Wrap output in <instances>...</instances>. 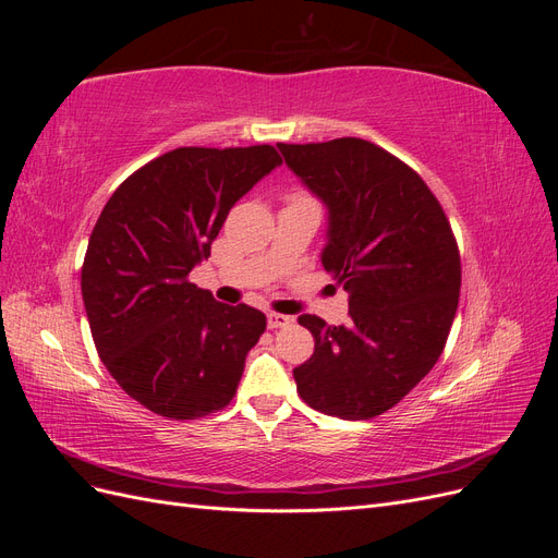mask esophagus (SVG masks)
I'll list each match as a JSON object with an SVG mask.
<instances>
[{
    "instance_id": "esophagus-1",
    "label": "esophagus",
    "mask_w": 558,
    "mask_h": 558,
    "mask_svg": "<svg viewBox=\"0 0 558 558\" xmlns=\"http://www.w3.org/2000/svg\"><path fill=\"white\" fill-rule=\"evenodd\" d=\"M293 324V316H286V314H275V312H269L267 314V328H286V326H291Z\"/></svg>"
}]
</instances>
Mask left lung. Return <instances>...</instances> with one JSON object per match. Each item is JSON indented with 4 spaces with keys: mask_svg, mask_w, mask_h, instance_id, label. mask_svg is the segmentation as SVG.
Here are the masks:
<instances>
[{
    "mask_svg": "<svg viewBox=\"0 0 558 558\" xmlns=\"http://www.w3.org/2000/svg\"><path fill=\"white\" fill-rule=\"evenodd\" d=\"M328 209L320 263L349 291L347 326L302 314L312 359L293 369L310 408L361 421L384 414L445 349L461 293L451 226L412 167L356 137L277 144Z\"/></svg>",
    "mask_w": 558,
    "mask_h": 558,
    "instance_id": "obj_1",
    "label": "left lung"
}]
</instances>
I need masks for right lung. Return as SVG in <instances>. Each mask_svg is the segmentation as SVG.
Here are the masks:
<instances>
[{
  "label": "right lung",
  "mask_w": 558,
  "mask_h": 558,
  "mask_svg": "<svg viewBox=\"0 0 558 558\" xmlns=\"http://www.w3.org/2000/svg\"><path fill=\"white\" fill-rule=\"evenodd\" d=\"M281 158L272 146L174 148L128 177L99 214L81 293L99 359L123 391L167 418L226 408L265 314L189 281L228 211Z\"/></svg>",
  "instance_id": "add662e5"
}]
</instances>
